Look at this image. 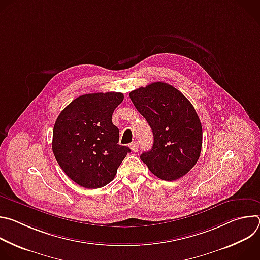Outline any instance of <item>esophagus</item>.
Wrapping results in <instances>:
<instances>
[{
  "label": "esophagus",
  "mask_w": 260,
  "mask_h": 260,
  "mask_svg": "<svg viewBox=\"0 0 260 260\" xmlns=\"http://www.w3.org/2000/svg\"><path fill=\"white\" fill-rule=\"evenodd\" d=\"M129 147H131V149H132L133 152H138V149H139V144H138V142H133V143L129 145Z\"/></svg>",
  "instance_id": "34e87169"
}]
</instances>
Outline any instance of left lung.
I'll list each match as a JSON object with an SVG mask.
<instances>
[{
  "mask_svg": "<svg viewBox=\"0 0 260 260\" xmlns=\"http://www.w3.org/2000/svg\"><path fill=\"white\" fill-rule=\"evenodd\" d=\"M129 98L153 133L151 150L141 160L158 178L173 181L198 162L203 129L192 104L174 86L154 82L129 92Z\"/></svg>",
  "mask_w": 260,
  "mask_h": 260,
  "instance_id": "8db88e82",
  "label": "left lung"
}]
</instances>
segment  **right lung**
I'll return each instance as SVG.
<instances>
[{"label": "right lung", "instance_id": "1", "mask_svg": "<svg viewBox=\"0 0 260 260\" xmlns=\"http://www.w3.org/2000/svg\"><path fill=\"white\" fill-rule=\"evenodd\" d=\"M121 92H96L78 96L58 115L52 151L59 167L75 183L88 189L112 181L131 149L118 144L119 131L112 123Z\"/></svg>", "mask_w": 260, "mask_h": 260}]
</instances>
